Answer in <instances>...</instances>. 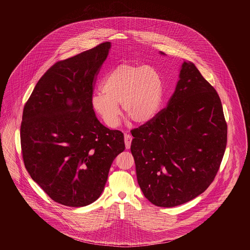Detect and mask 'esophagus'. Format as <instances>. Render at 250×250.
Here are the masks:
<instances>
[{
  "instance_id": "34e87169",
  "label": "esophagus",
  "mask_w": 250,
  "mask_h": 250,
  "mask_svg": "<svg viewBox=\"0 0 250 250\" xmlns=\"http://www.w3.org/2000/svg\"><path fill=\"white\" fill-rule=\"evenodd\" d=\"M132 139H133V137L130 136V135H128V134H125V147H126V149H129V148H130Z\"/></svg>"
}]
</instances>
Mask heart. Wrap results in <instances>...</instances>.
Masks as SVG:
<instances>
[{"label":"heart","mask_w":250,"mask_h":250,"mask_svg":"<svg viewBox=\"0 0 250 250\" xmlns=\"http://www.w3.org/2000/svg\"><path fill=\"white\" fill-rule=\"evenodd\" d=\"M103 91L92 95L91 104L106 125L117 126L120 108L139 125L153 120L163 101V80L152 66L123 63L113 68L103 82Z\"/></svg>","instance_id":"heart-1"}]
</instances>
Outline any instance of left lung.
<instances>
[{"label":"left lung","instance_id":"1","mask_svg":"<svg viewBox=\"0 0 250 250\" xmlns=\"http://www.w3.org/2000/svg\"><path fill=\"white\" fill-rule=\"evenodd\" d=\"M131 134L137 182L145 197L159 207L183 205L203 193L217 174L227 147L219 95L186 61L166 108Z\"/></svg>","mask_w":250,"mask_h":250}]
</instances>
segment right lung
<instances>
[{
  "label": "right lung",
  "mask_w": 250,
  "mask_h": 250,
  "mask_svg": "<svg viewBox=\"0 0 250 250\" xmlns=\"http://www.w3.org/2000/svg\"><path fill=\"white\" fill-rule=\"evenodd\" d=\"M110 42L55 63L23 107V163L56 203L91 205L104 189L109 169L125 150L124 134L102 125L92 109L93 86Z\"/></svg>",
  "instance_id": "right-lung-1"
}]
</instances>
